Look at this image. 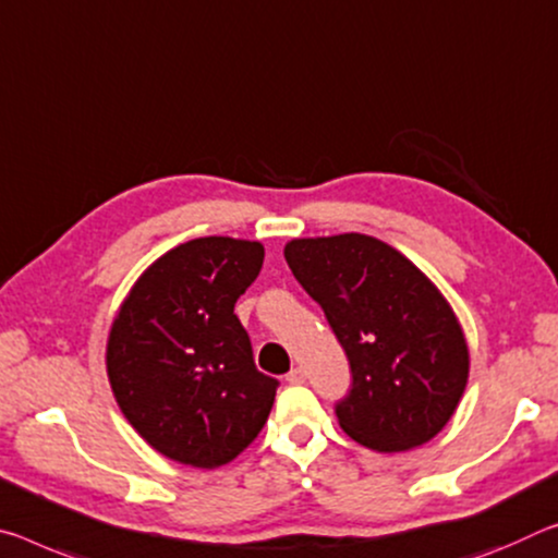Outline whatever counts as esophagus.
I'll use <instances>...</instances> for the list:
<instances>
[{"label":"esophagus","instance_id":"34e87169","mask_svg":"<svg viewBox=\"0 0 558 558\" xmlns=\"http://www.w3.org/2000/svg\"><path fill=\"white\" fill-rule=\"evenodd\" d=\"M286 379H288V385H303L305 383V369L303 367H293L286 375Z\"/></svg>","mask_w":558,"mask_h":558}]
</instances>
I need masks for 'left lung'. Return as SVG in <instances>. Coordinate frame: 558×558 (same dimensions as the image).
I'll list each match as a JSON object with an SVG mask.
<instances>
[{"mask_svg":"<svg viewBox=\"0 0 558 558\" xmlns=\"http://www.w3.org/2000/svg\"><path fill=\"white\" fill-rule=\"evenodd\" d=\"M286 260L350 360V392L335 404L340 427L375 452H404L435 437L462 400L470 352L429 278L360 233L298 238Z\"/></svg>","mask_w":558,"mask_h":558,"instance_id":"left-lung-1","label":"left lung"}]
</instances>
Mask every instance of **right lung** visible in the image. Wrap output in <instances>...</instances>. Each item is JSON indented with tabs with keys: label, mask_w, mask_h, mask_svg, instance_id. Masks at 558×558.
Listing matches in <instances>:
<instances>
[{
	"label": "right lung",
	"mask_w": 558,
	"mask_h": 558,
	"mask_svg": "<svg viewBox=\"0 0 558 558\" xmlns=\"http://www.w3.org/2000/svg\"><path fill=\"white\" fill-rule=\"evenodd\" d=\"M263 245L208 235L158 258L123 300L106 369L123 417L156 452L216 470L258 437L278 379L255 367L233 307Z\"/></svg>",
	"instance_id": "obj_1"
}]
</instances>
